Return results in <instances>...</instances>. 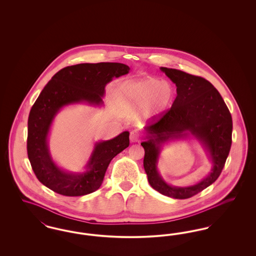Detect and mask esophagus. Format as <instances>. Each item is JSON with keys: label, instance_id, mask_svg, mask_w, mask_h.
<instances>
[{"label": "esophagus", "instance_id": "34e87169", "mask_svg": "<svg viewBox=\"0 0 256 256\" xmlns=\"http://www.w3.org/2000/svg\"><path fill=\"white\" fill-rule=\"evenodd\" d=\"M130 139L132 143H136V142H140L141 141V135L137 132V130H132L130 132Z\"/></svg>", "mask_w": 256, "mask_h": 256}]
</instances>
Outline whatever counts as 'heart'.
Wrapping results in <instances>:
<instances>
[{
    "label": "heart",
    "instance_id": "heart-1",
    "mask_svg": "<svg viewBox=\"0 0 256 256\" xmlns=\"http://www.w3.org/2000/svg\"><path fill=\"white\" fill-rule=\"evenodd\" d=\"M126 100L138 108H146L152 116H160L170 108L174 100V86L168 82L148 78L124 87Z\"/></svg>",
    "mask_w": 256,
    "mask_h": 256
}]
</instances>
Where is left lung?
<instances>
[{
  "instance_id": "1",
  "label": "left lung",
  "mask_w": 256,
  "mask_h": 256,
  "mask_svg": "<svg viewBox=\"0 0 256 256\" xmlns=\"http://www.w3.org/2000/svg\"><path fill=\"white\" fill-rule=\"evenodd\" d=\"M176 86V97L172 108L152 118L145 128L146 141L144 169L150 186L162 195L174 198H189L202 192L219 178L232 146V118L218 90L204 78L180 70L161 67ZM192 134L207 150L214 167L202 182L188 188L165 183L157 170L160 145L169 138Z\"/></svg>"
}]
</instances>
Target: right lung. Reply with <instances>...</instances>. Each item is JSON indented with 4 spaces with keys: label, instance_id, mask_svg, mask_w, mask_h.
Instances as JSON below:
<instances>
[{
    "label": "right lung",
    "instance_id": "right-lung-1",
    "mask_svg": "<svg viewBox=\"0 0 256 256\" xmlns=\"http://www.w3.org/2000/svg\"><path fill=\"white\" fill-rule=\"evenodd\" d=\"M128 71L130 67L122 63H82L61 69L44 87L28 115L26 141L32 168L43 185L68 196L87 195L100 188L110 161L130 146V132L96 143L86 172L73 174L61 170L52 161L48 148L50 128L65 106L78 102L102 106L106 86Z\"/></svg>",
    "mask_w": 256,
    "mask_h": 256
}]
</instances>
